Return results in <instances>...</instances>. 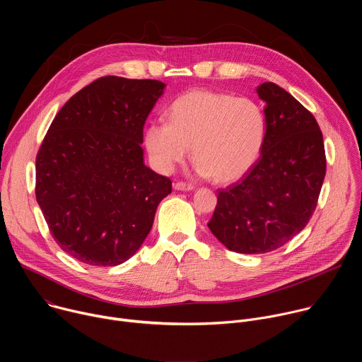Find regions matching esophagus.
Wrapping results in <instances>:
<instances>
[{"mask_svg":"<svg viewBox=\"0 0 362 362\" xmlns=\"http://www.w3.org/2000/svg\"><path fill=\"white\" fill-rule=\"evenodd\" d=\"M173 187H175L176 190H186V192L194 189L193 185H189V183H185V182H177V183L173 185Z\"/></svg>","mask_w":362,"mask_h":362,"instance_id":"1","label":"esophagus"}]
</instances>
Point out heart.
<instances>
[{"instance_id":"b5f03b06","label":"heart","mask_w":362,"mask_h":362,"mask_svg":"<svg viewBox=\"0 0 362 362\" xmlns=\"http://www.w3.org/2000/svg\"><path fill=\"white\" fill-rule=\"evenodd\" d=\"M267 134L262 107L246 97L211 90H193L177 97L168 110V123H150L144 132L148 156L169 173L192 146L202 175L233 182L259 158Z\"/></svg>"}]
</instances>
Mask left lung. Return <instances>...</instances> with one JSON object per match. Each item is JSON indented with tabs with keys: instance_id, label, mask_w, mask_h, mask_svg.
Instances as JSON below:
<instances>
[{
	"instance_id": "8db88e82",
	"label": "left lung",
	"mask_w": 362,
	"mask_h": 362,
	"mask_svg": "<svg viewBox=\"0 0 362 362\" xmlns=\"http://www.w3.org/2000/svg\"><path fill=\"white\" fill-rule=\"evenodd\" d=\"M256 93L267 119L261 156L242 180L218 190L208 223L229 250L247 255L275 250L308 225L327 170L313 113L275 83L261 84Z\"/></svg>"
}]
</instances>
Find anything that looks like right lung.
I'll list each match as a JSON object with an SVG mask.
<instances>
[{
	"label": "right lung",
	"mask_w": 362,
	"mask_h": 362,
	"mask_svg": "<svg viewBox=\"0 0 362 362\" xmlns=\"http://www.w3.org/2000/svg\"><path fill=\"white\" fill-rule=\"evenodd\" d=\"M166 84L101 77L76 93L51 123L35 159V197L59 246L93 267L139 250L169 177L144 165L143 126Z\"/></svg>",
	"instance_id": "add662e5"
}]
</instances>
